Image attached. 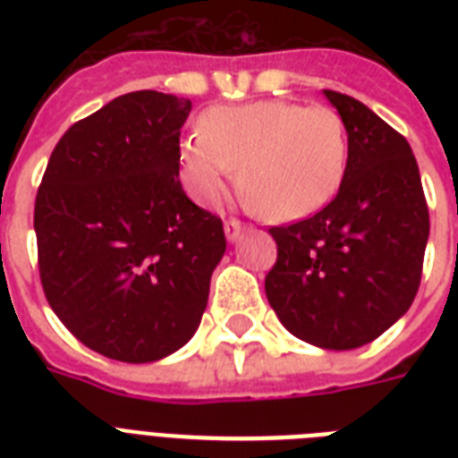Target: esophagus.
Here are the masks:
<instances>
[{"instance_id":"obj_1","label":"esophagus","mask_w":458,"mask_h":458,"mask_svg":"<svg viewBox=\"0 0 458 458\" xmlns=\"http://www.w3.org/2000/svg\"><path fill=\"white\" fill-rule=\"evenodd\" d=\"M242 230H244L242 221H237V218H228V221H225V237H228L230 242H233V240H237Z\"/></svg>"}]
</instances>
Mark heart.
<instances>
[{
  "label": "heart",
  "instance_id": "b5f03b06",
  "mask_svg": "<svg viewBox=\"0 0 458 458\" xmlns=\"http://www.w3.org/2000/svg\"><path fill=\"white\" fill-rule=\"evenodd\" d=\"M347 158L340 114L290 99L211 106L199 131L178 147L180 178L192 199L216 204L240 168V192L273 221H297L326 207L344 180Z\"/></svg>",
  "mask_w": 458,
  "mask_h": 458
}]
</instances>
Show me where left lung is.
<instances>
[{"label":"left lung","instance_id":"8db88e82","mask_svg":"<svg viewBox=\"0 0 458 458\" xmlns=\"http://www.w3.org/2000/svg\"><path fill=\"white\" fill-rule=\"evenodd\" d=\"M326 97L347 125V173L320 211L268 228L278 259L266 276V297L294 337L354 349L409 311L430 216L404 135L354 97L335 89Z\"/></svg>","mask_w":458,"mask_h":458}]
</instances>
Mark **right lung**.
I'll list each match as a JSON object with an SVG mask.
<instances>
[{"instance_id": "obj_1", "label": "right lung", "mask_w": 458, "mask_h": 458, "mask_svg": "<svg viewBox=\"0 0 458 458\" xmlns=\"http://www.w3.org/2000/svg\"><path fill=\"white\" fill-rule=\"evenodd\" d=\"M192 102L140 89L56 142L35 197L39 283L59 320L102 356L147 363L199 327L223 221L178 178Z\"/></svg>"}]
</instances>
